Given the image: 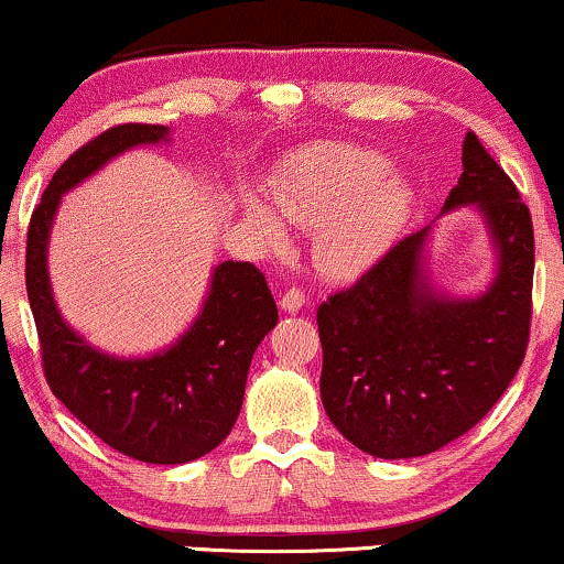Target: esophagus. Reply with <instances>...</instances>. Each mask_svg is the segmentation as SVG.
I'll return each mask as SVG.
<instances>
[{
    "label": "esophagus",
    "mask_w": 564,
    "mask_h": 564,
    "mask_svg": "<svg viewBox=\"0 0 564 564\" xmlns=\"http://www.w3.org/2000/svg\"><path fill=\"white\" fill-rule=\"evenodd\" d=\"M280 305H282V311H288V314H295V311H301L305 305V293L301 288L284 290Z\"/></svg>",
    "instance_id": "34e87169"
}]
</instances>
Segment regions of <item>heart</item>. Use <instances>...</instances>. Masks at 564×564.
<instances>
[{"mask_svg":"<svg viewBox=\"0 0 564 564\" xmlns=\"http://www.w3.org/2000/svg\"><path fill=\"white\" fill-rule=\"evenodd\" d=\"M274 198L290 221L316 229V261L326 274L358 276L398 238L413 191L389 175V159L379 151L326 143L293 159ZM248 221L267 246L288 242V225L267 200H250Z\"/></svg>","mask_w":564,"mask_h":564,"instance_id":"heart-1","label":"heart"}]
</instances>
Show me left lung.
Listing matches in <instances>:
<instances>
[{
	"label": "left lung",
	"mask_w": 564,
	"mask_h": 564,
	"mask_svg": "<svg viewBox=\"0 0 564 564\" xmlns=\"http://www.w3.org/2000/svg\"><path fill=\"white\" fill-rule=\"evenodd\" d=\"M474 204L499 271L489 293L449 301L423 280L429 227L394 242L352 288L318 305L322 402L339 434L384 460L449 444L497 405L525 358L533 311V221L474 130L444 212Z\"/></svg>",
	"instance_id": "8db88e82"
}]
</instances>
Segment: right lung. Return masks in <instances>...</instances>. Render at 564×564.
<instances>
[{"mask_svg": "<svg viewBox=\"0 0 564 564\" xmlns=\"http://www.w3.org/2000/svg\"><path fill=\"white\" fill-rule=\"evenodd\" d=\"M162 138L164 124L122 122L69 154L31 214L25 288L54 398L122 455L180 465L212 452L238 421L250 358L280 318L267 276L248 261L219 263L191 329L170 350L124 360L83 343L62 322L46 274L48 227L62 193L122 151Z\"/></svg>", "mask_w": 564, "mask_h": 564, "instance_id": "add662e5", "label": "right lung"}]
</instances>
